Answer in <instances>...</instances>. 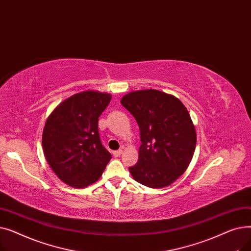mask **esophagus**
I'll list each match as a JSON object with an SVG mask.
<instances>
[{
  "label": "esophagus",
  "mask_w": 251,
  "mask_h": 251,
  "mask_svg": "<svg viewBox=\"0 0 251 251\" xmlns=\"http://www.w3.org/2000/svg\"><path fill=\"white\" fill-rule=\"evenodd\" d=\"M122 153H123V151H122V150H119V151H113L114 156H120Z\"/></svg>",
  "instance_id": "34e87169"
}]
</instances>
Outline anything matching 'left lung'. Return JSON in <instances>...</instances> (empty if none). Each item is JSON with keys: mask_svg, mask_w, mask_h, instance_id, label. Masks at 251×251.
<instances>
[{"mask_svg": "<svg viewBox=\"0 0 251 251\" xmlns=\"http://www.w3.org/2000/svg\"><path fill=\"white\" fill-rule=\"evenodd\" d=\"M121 103L140 130L138 162L129 168L131 175L151 188L171 185L187 170L195 151L189 112L179 99L155 89L128 92Z\"/></svg>", "mask_w": 251, "mask_h": 251, "instance_id": "obj_1", "label": "left lung"}]
</instances>
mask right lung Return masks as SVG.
<instances>
[{
    "label": "right lung",
    "mask_w": 251,
    "mask_h": 251,
    "mask_svg": "<svg viewBox=\"0 0 251 251\" xmlns=\"http://www.w3.org/2000/svg\"><path fill=\"white\" fill-rule=\"evenodd\" d=\"M112 96L85 90L58 104L43 131L46 160L67 185L84 188L97 182L111 160L99 134V117Z\"/></svg>",
    "instance_id": "1"
}]
</instances>
